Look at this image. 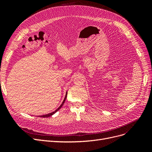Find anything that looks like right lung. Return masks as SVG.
<instances>
[{
	"label": "right lung",
	"mask_w": 152,
	"mask_h": 152,
	"mask_svg": "<svg viewBox=\"0 0 152 152\" xmlns=\"http://www.w3.org/2000/svg\"><path fill=\"white\" fill-rule=\"evenodd\" d=\"M66 96H67V93H66V96H65V99H64V100H63V103H61V105L59 107V108H57V110H56L55 111H53V112H52V113H49V114H47V115H42V116H40V117H42V118H47V117H50V116H52V115H53L55 113H56L57 112V111H58L61 108V107L63 106V105L64 104V103H65V100H66Z\"/></svg>",
	"instance_id": "add662e5"
}]
</instances>
